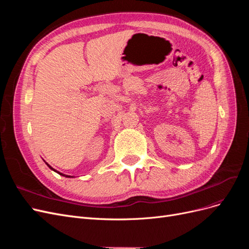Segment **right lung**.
Instances as JSON below:
<instances>
[{
	"label": "right lung",
	"mask_w": 249,
	"mask_h": 249,
	"mask_svg": "<svg viewBox=\"0 0 249 249\" xmlns=\"http://www.w3.org/2000/svg\"><path fill=\"white\" fill-rule=\"evenodd\" d=\"M43 161H44V160H43ZM44 162H46V161H44ZM46 164H47V165H48V167H49V168H50V169H52V170H53V171H55V172H57V173H59V175H60V176H62V177H65V178H74V177H73V176H67V175H64V173H62V172H59V171H57V170H56V169H54V168H53V167H52V166H51V165H50V164H48V163H47V162H46Z\"/></svg>",
	"instance_id": "right-lung-1"
}]
</instances>
